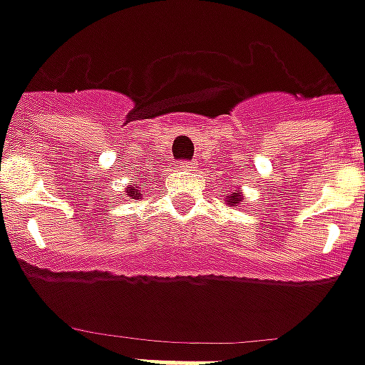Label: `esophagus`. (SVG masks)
<instances>
[{
    "instance_id": "esophagus-1",
    "label": "esophagus",
    "mask_w": 365,
    "mask_h": 365,
    "mask_svg": "<svg viewBox=\"0 0 365 365\" xmlns=\"http://www.w3.org/2000/svg\"><path fill=\"white\" fill-rule=\"evenodd\" d=\"M195 168H197V163H194V161H180V170L194 171Z\"/></svg>"
}]
</instances>
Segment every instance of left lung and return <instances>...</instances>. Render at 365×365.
I'll return each instance as SVG.
<instances>
[{"instance_id": "1", "label": "left lung", "mask_w": 365, "mask_h": 365, "mask_svg": "<svg viewBox=\"0 0 365 365\" xmlns=\"http://www.w3.org/2000/svg\"><path fill=\"white\" fill-rule=\"evenodd\" d=\"M242 200H245L242 190H234V192H230V194L226 195V204H228V206H240Z\"/></svg>"}]
</instances>
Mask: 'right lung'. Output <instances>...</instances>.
Listing matches in <instances>:
<instances>
[{"instance_id":"obj_1","label":"right lung","mask_w":365,"mask_h":365,"mask_svg":"<svg viewBox=\"0 0 365 365\" xmlns=\"http://www.w3.org/2000/svg\"><path fill=\"white\" fill-rule=\"evenodd\" d=\"M125 195H127V197H133V200H135V197H141V187H137V185L133 183V185H129V187L125 190Z\"/></svg>"}]
</instances>
